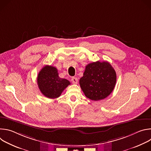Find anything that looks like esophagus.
<instances>
[{
  "label": "esophagus",
  "mask_w": 151,
  "mask_h": 151,
  "mask_svg": "<svg viewBox=\"0 0 151 151\" xmlns=\"http://www.w3.org/2000/svg\"><path fill=\"white\" fill-rule=\"evenodd\" d=\"M71 81H72V82L73 83H78V79H77L76 78H75V77L72 78Z\"/></svg>",
  "instance_id": "obj_1"
}]
</instances>
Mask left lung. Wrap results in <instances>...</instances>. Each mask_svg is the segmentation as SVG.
<instances>
[{
    "mask_svg": "<svg viewBox=\"0 0 151 151\" xmlns=\"http://www.w3.org/2000/svg\"><path fill=\"white\" fill-rule=\"evenodd\" d=\"M116 82V74L111 64L97 61L86 66L80 87L87 98L98 101L109 96Z\"/></svg>",
    "mask_w": 151,
    "mask_h": 151,
    "instance_id": "obj_1",
    "label": "left lung"
}]
</instances>
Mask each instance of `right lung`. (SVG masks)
Instances as JSON below:
<instances>
[{
  "label": "right lung",
  "mask_w": 151,
  "mask_h": 151,
  "mask_svg": "<svg viewBox=\"0 0 151 151\" xmlns=\"http://www.w3.org/2000/svg\"><path fill=\"white\" fill-rule=\"evenodd\" d=\"M37 82L40 92L49 99H56L60 96L70 82L58 76L56 68L45 66L39 72Z\"/></svg>",
  "instance_id": "add662e5"
}]
</instances>
